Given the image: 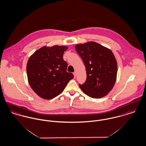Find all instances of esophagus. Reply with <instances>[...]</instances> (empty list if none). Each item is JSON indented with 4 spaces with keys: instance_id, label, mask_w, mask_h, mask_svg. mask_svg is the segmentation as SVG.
<instances>
[{
    "instance_id": "esophagus-1",
    "label": "esophagus",
    "mask_w": 146,
    "mask_h": 146,
    "mask_svg": "<svg viewBox=\"0 0 146 146\" xmlns=\"http://www.w3.org/2000/svg\"><path fill=\"white\" fill-rule=\"evenodd\" d=\"M73 74H74V78H75V77H76V72L75 71V72L73 73Z\"/></svg>"
}]
</instances>
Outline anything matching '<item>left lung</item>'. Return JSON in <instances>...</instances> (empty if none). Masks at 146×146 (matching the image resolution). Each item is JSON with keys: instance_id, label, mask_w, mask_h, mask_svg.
<instances>
[{"instance_id": "1", "label": "left lung", "mask_w": 146, "mask_h": 146, "mask_svg": "<svg viewBox=\"0 0 146 146\" xmlns=\"http://www.w3.org/2000/svg\"><path fill=\"white\" fill-rule=\"evenodd\" d=\"M86 70L84 84L79 85L82 92L93 98H101L113 89L117 79V62L112 51L95 42L75 46Z\"/></svg>"}]
</instances>
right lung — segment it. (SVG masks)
I'll return each mask as SVG.
<instances>
[{"label":"right lung","mask_w":146,"mask_h":146,"mask_svg":"<svg viewBox=\"0 0 146 146\" xmlns=\"http://www.w3.org/2000/svg\"><path fill=\"white\" fill-rule=\"evenodd\" d=\"M68 47L64 46H43L29 57L27 64L29 84L39 96L51 99L63 92L72 73L67 72V64L63 59Z\"/></svg>","instance_id":"right-lung-1"}]
</instances>
